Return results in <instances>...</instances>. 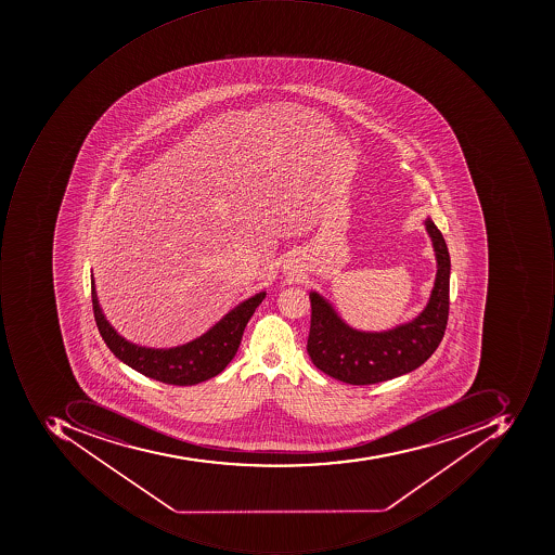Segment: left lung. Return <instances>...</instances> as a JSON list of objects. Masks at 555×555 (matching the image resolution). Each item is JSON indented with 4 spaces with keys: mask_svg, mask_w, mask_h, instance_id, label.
Instances as JSON below:
<instances>
[{
    "mask_svg": "<svg viewBox=\"0 0 555 555\" xmlns=\"http://www.w3.org/2000/svg\"><path fill=\"white\" fill-rule=\"evenodd\" d=\"M425 230L434 245L437 275L427 307L412 322L385 332L351 328L319 292H310L312 322L307 351L323 374L350 385H372L409 374L437 350L449 320L450 255L431 218Z\"/></svg>",
    "mask_w": 555,
    "mask_h": 555,
    "instance_id": "1",
    "label": "left lung"
}]
</instances>
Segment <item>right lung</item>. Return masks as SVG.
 Wrapping results in <instances>:
<instances>
[{
	"label": "right lung",
	"instance_id": "obj_1",
	"mask_svg": "<svg viewBox=\"0 0 555 555\" xmlns=\"http://www.w3.org/2000/svg\"><path fill=\"white\" fill-rule=\"evenodd\" d=\"M264 292L236 305L207 334L173 348H146L121 337L103 315L91 275L94 322L113 356L145 377L168 385H196L217 377L232 362L242 341L243 330L264 298Z\"/></svg>",
	"mask_w": 555,
	"mask_h": 555
}]
</instances>
